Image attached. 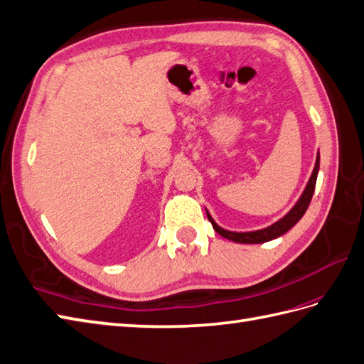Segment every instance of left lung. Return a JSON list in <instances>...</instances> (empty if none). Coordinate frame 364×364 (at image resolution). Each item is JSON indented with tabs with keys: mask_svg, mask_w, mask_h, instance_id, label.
Here are the masks:
<instances>
[{
	"mask_svg": "<svg viewBox=\"0 0 364 364\" xmlns=\"http://www.w3.org/2000/svg\"><path fill=\"white\" fill-rule=\"evenodd\" d=\"M318 170H320V151L316 154V161H315V166H314V171L312 176H310V179L306 185V188L301 194L299 199L296 200V203L291 210L287 213L284 218H281L277 223L261 228V230H255V232H230V230H225L223 227H219L216 224V220L211 218V215L207 211V218L211 223L213 228L216 230V233H219L220 236H224L230 241L233 242H239V244H262V242H269L272 239H277L279 236H282L284 233H287L289 230L294 227L298 220L304 216V213L309 207L310 200H312L314 196V191H315V183H316V176H318Z\"/></svg>",
	"mask_w": 364,
	"mask_h": 364,
	"instance_id": "1",
	"label": "left lung"
}]
</instances>
